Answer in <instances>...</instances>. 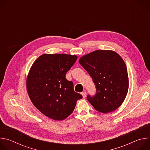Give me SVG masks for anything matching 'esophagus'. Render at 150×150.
Wrapping results in <instances>:
<instances>
[{"instance_id": "34e87169", "label": "esophagus", "mask_w": 150, "mask_h": 150, "mask_svg": "<svg viewBox=\"0 0 150 150\" xmlns=\"http://www.w3.org/2000/svg\"><path fill=\"white\" fill-rule=\"evenodd\" d=\"M81 94H82V97H83V98H85V97H86V95H87L86 92H85V91H83V92H82V93H81Z\"/></svg>"}]
</instances>
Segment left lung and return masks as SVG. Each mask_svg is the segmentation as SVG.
<instances>
[{"mask_svg": "<svg viewBox=\"0 0 150 150\" xmlns=\"http://www.w3.org/2000/svg\"><path fill=\"white\" fill-rule=\"evenodd\" d=\"M96 85L94 96H87L94 108L108 113L119 108L125 100L129 88L126 64L115 52L98 50L79 59Z\"/></svg>", "mask_w": 150, "mask_h": 150, "instance_id": "1", "label": "left lung"}]
</instances>
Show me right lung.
<instances>
[{
  "instance_id": "obj_1",
  "label": "right lung",
  "mask_w": 150,
  "mask_h": 150,
  "mask_svg": "<svg viewBox=\"0 0 150 150\" xmlns=\"http://www.w3.org/2000/svg\"><path fill=\"white\" fill-rule=\"evenodd\" d=\"M77 59L76 55L44 54L33 64L27 79L28 96L35 108L48 117L62 120L74 111L82 96L74 91L67 72Z\"/></svg>"
}]
</instances>
